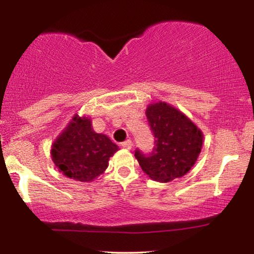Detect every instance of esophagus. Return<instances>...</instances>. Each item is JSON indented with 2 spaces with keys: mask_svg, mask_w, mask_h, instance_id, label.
<instances>
[{
  "mask_svg": "<svg viewBox=\"0 0 254 254\" xmlns=\"http://www.w3.org/2000/svg\"><path fill=\"white\" fill-rule=\"evenodd\" d=\"M121 147L125 148V149H131V147H133V142H131L130 140H127L121 143Z\"/></svg>",
  "mask_w": 254,
  "mask_h": 254,
  "instance_id": "obj_1",
  "label": "esophagus"
}]
</instances>
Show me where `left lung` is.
Returning <instances> with one entry per match:
<instances>
[{
    "label": "left lung",
    "mask_w": 254,
    "mask_h": 254,
    "mask_svg": "<svg viewBox=\"0 0 254 254\" xmlns=\"http://www.w3.org/2000/svg\"><path fill=\"white\" fill-rule=\"evenodd\" d=\"M145 116L156 147L150 156L135 151L138 164L155 182L182 178L197 161L203 144L202 131L185 113L161 100L149 104Z\"/></svg>",
    "instance_id": "obj_1"
}]
</instances>
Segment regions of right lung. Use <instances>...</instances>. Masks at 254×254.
<instances>
[{
  "label": "right lung",
  "mask_w": 254,
  "mask_h": 254,
  "mask_svg": "<svg viewBox=\"0 0 254 254\" xmlns=\"http://www.w3.org/2000/svg\"><path fill=\"white\" fill-rule=\"evenodd\" d=\"M118 150L107 135L93 130L91 118L75 114L52 143L51 158L62 175L90 183L105 172Z\"/></svg>",
  "instance_id": "1"
}]
</instances>
